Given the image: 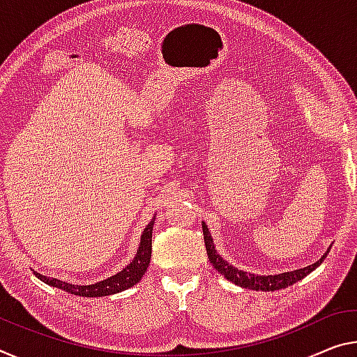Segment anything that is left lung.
I'll return each mask as SVG.
<instances>
[{
    "label": "left lung",
    "mask_w": 357,
    "mask_h": 357,
    "mask_svg": "<svg viewBox=\"0 0 357 357\" xmlns=\"http://www.w3.org/2000/svg\"><path fill=\"white\" fill-rule=\"evenodd\" d=\"M202 229H203V236H205V246H206V254L209 262L214 268H216L224 278H227L229 281L234 282L236 286L246 287V289H252V291H280L284 289L287 286H292L294 282L303 280L305 276L310 275L314 268H318L322 264V260L327 257V254L331 251V246L327 248V251L322 254V257L318 260V262L308 265L305 268H298L294 271H286V273H280V275H254V273H248L245 270H238L235 268L234 265H230L227 260H224L219 256L216 248H214V243L211 235H209L208 227L205 222H202Z\"/></svg>",
    "instance_id": "left-lung-1"
}]
</instances>
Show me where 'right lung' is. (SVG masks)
I'll return each mask as SVG.
<instances>
[{
  "mask_svg": "<svg viewBox=\"0 0 357 357\" xmlns=\"http://www.w3.org/2000/svg\"><path fill=\"white\" fill-rule=\"evenodd\" d=\"M154 220H155V216L148 225H146L143 235H141L137 256L133 257L132 262H130L126 268L119 271L117 275L111 276V278L95 282V284L77 286L66 281H60L56 278H49V276L38 273V271H33V273L38 276V280L46 282V284L59 287L61 291L75 294V296H79V297H105V296H112V294L126 291L128 287L137 284V282L141 280V276L146 273V270L149 267L151 252H152V227H154Z\"/></svg>",
  "mask_w": 357,
  "mask_h": 357,
  "instance_id": "obj_1",
  "label": "right lung"
}]
</instances>
